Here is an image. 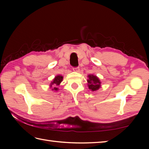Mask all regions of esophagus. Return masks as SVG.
Segmentation results:
<instances>
[{"label":"esophagus","instance_id":"obj_1","mask_svg":"<svg viewBox=\"0 0 149 149\" xmlns=\"http://www.w3.org/2000/svg\"><path fill=\"white\" fill-rule=\"evenodd\" d=\"M73 70L75 72H80V69L79 67H76V68H73Z\"/></svg>","mask_w":149,"mask_h":149}]
</instances>
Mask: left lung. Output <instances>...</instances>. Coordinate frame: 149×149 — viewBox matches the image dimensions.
<instances>
[{"label":"left lung","instance_id":"left-lung-1","mask_svg":"<svg viewBox=\"0 0 149 149\" xmlns=\"http://www.w3.org/2000/svg\"><path fill=\"white\" fill-rule=\"evenodd\" d=\"M88 86L89 89L92 91H97L99 89L101 86V82L99 80L96 75H94L92 74L88 75Z\"/></svg>","mask_w":149,"mask_h":149}]
</instances>
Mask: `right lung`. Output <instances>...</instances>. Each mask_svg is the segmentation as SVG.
Returning a JSON list of instances; mask_svg holds the SVG:
<instances>
[{
  "label": "right lung",
  "mask_w": 149,
  "mask_h": 149,
  "mask_svg": "<svg viewBox=\"0 0 149 149\" xmlns=\"http://www.w3.org/2000/svg\"><path fill=\"white\" fill-rule=\"evenodd\" d=\"M63 79V77L62 75H57L54 79L53 81L51 82V83L50 84V87L52 88V91H58V86L60 84V83H61V81Z\"/></svg>",
  "instance_id": "obj_1"
}]
</instances>
